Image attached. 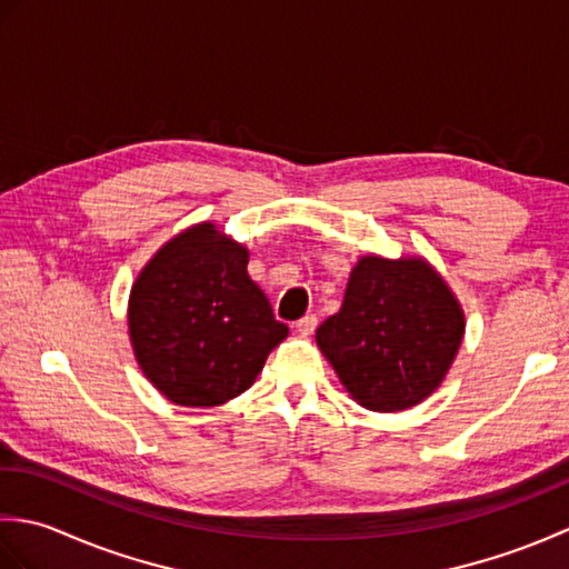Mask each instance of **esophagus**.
<instances>
[{"mask_svg":"<svg viewBox=\"0 0 569 569\" xmlns=\"http://www.w3.org/2000/svg\"><path fill=\"white\" fill-rule=\"evenodd\" d=\"M316 328H318V318H316V316H306V318H300V320L296 322V330H298L300 335H303V337L316 332Z\"/></svg>","mask_w":569,"mask_h":569,"instance_id":"esophagus-1","label":"esophagus"}]
</instances>
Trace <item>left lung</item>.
Here are the masks:
<instances>
[{"label":"left lung","instance_id":"left-lung-1","mask_svg":"<svg viewBox=\"0 0 569 569\" xmlns=\"http://www.w3.org/2000/svg\"><path fill=\"white\" fill-rule=\"evenodd\" d=\"M462 335V310L426 261L365 257L316 340L355 401L393 413L438 389Z\"/></svg>","mask_w":569,"mask_h":569}]
</instances>
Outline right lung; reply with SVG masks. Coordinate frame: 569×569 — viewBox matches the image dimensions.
I'll list each match as a JSON object with an SVG mask.
<instances>
[{"label": "right lung", "instance_id": "add662e5", "mask_svg": "<svg viewBox=\"0 0 569 569\" xmlns=\"http://www.w3.org/2000/svg\"><path fill=\"white\" fill-rule=\"evenodd\" d=\"M249 251L198 224L168 241L137 278L129 335L141 371L168 401L220 406L244 393L288 335L247 273Z\"/></svg>", "mask_w": 569, "mask_h": 569}]
</instances>
